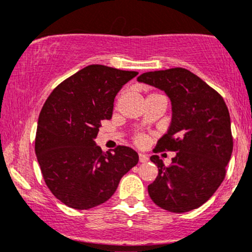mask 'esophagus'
I'll return each instance as SVG.
<instances>
[{
  "mask_svg": "<svg viewBox=\"0 0 252 252\" xmlns=\"http://www.w3.org/2000/svg\"><path fill=\"white\" fill-rule=\"evenodd\" d=\"M138 158H140V162H147V161H148V156L143 154V153H140V154H138Z\"/></svg>",
  "mask_w": 252,
  "mask_h": 252,
  "instance_id": "obj_1",
  "label": "esophagus"
}]
</instances>
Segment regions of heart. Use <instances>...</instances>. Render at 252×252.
I'll return each instance as SVG.
<instances>
[{"label": "heart", "instance_id": "1", "mask_svg": "<svg viewBox=\"0 0 252 252\" xmlns=\"http://www.w3.org/2000/svg\"><path fill=\"white\" fill-rule=\"evenodd\" d=\"M138 142L142 143L143 142V137H138Z\"/></svg>", "mask_w": 252, "mask_h": 252}]
</instances>
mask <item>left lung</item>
<instances>
[{
	"instance_id": "left-lung-1",
	"label": "left lung",
	"mask_w": 252,
	"mask_h": 252,
	"mask_svg": "<svg viewBox=\"0 0 252 252\" xmlns=\"http://www.w3.org/2000/svg\"><path fill=\"white\" fill-rule=\"evenodd\" d=\"M137 82L163 91L172 104L170 126L155 150H172L175 156L169 166L158 155L150 158L158 168L148 186L150 198L169 212L198 209L220 186L232 154L226 104L216 90L186 68L147 72Z\"/></svg>"
}]
</instances>
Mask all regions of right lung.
Instances as JSON below:
<instances>
[{
    "label": "right lung",
    "instance_id": "add662e5",
    "mask_svg": "<svg viewBox=\"0 0 252 252\" xmlns=\"http://www.w3.org/2000/svg\"><path fill=\"white\" fill-rule=\"evenodd\" d=\"M137 72L89 65L63 80L43 104L35 154L46 185L66 206L89 210L111 198L138 162L134 149L102 152L96 137L110 120L116 94Z\"/></svg>",
    "mask_w": 252,
    "mask_h": 252
}]
</instances>
